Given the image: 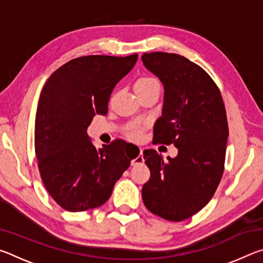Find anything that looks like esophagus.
Segmentation results:
<instances>
[{"mask_svg":"<svg viewBox=\"0 0 263 263\" xmlns=\"http://www.w3.org/2000/svg\"><path fill=\"white\" fill-rule=\"evenodd\" d=\"M144 162V158H142V149L140 148V152H139V155L136 159H133L131 161V164L132 166H137V164H140Z\"/></svg>","mask_w":263,"mask_h":263,"instance_id":"obj_1","label":"esophagus"}]
</instances>
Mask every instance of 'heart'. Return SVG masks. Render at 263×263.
<instances>
[{"label": "heart", "instance_id": "1", "mask_svg": "<svg viewBox=\"0 0 263 263\" xmlns=\"http://www.w3.org/2000/svg\"><path fill=\"white\" fill-rule=\"evenodd\" d=\"M159 84L157 81H155L154 79H151V78H141L138 80L136 82V89H139V88H146V87H151V86H157Z\"/></svg>", "mask_w": 263, "mask_h": 263}]
</instances>
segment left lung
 Wrapping results in <instances>:
<instances>
[{
    "label": "left lung",
    "mask_w": 263,
    "mask_h": 263,
    "mask_svg": "<svg viewBox=\"0 0 263 263\" xmlns=\"http://www.w3.org/2000/svg\"><path fill=\"white\" fill-rule=\"evenodd\" d=\"M141 61L164 90L153 140L179 149L166 161L157 151H144L151 177L142 201L154 215L181 221L206 205L221 180L229 137L224 102L205 70L184 57L153 52Z\"/></svg>",
    "instance_id": "left-lung-1"
}]
</instances>
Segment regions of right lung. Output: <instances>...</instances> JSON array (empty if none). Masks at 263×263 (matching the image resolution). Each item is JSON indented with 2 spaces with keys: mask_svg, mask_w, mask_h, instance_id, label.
Returning a JSON list of instances; mask_svg holds the SVG:
<instances>
[{
  "mask_svg": "<svg viewBox=\"0 0 263 263\" xmlns=\"http://www.w3.org/2000/svg\"><path fill=\"white\" fill-rule=\"evenodd\" d=\"M128 57L88 55L73 59L47 79L38 101L34 149L43 183L65 210L103 205L130 166L124 140L97 148L87 128L108 112L114 88L136 65Z\"/></svg>",
  "mask_w": 263,
  "mask_h": 263,
  "instance_id": "right-lung-1",
  "label": "right lung"
}]
</instances>
